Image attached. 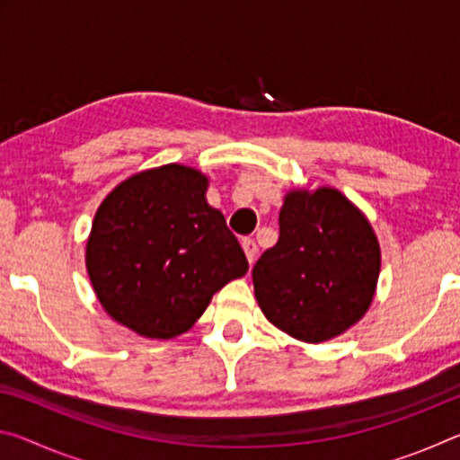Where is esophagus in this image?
Wrapping results in <instances>:
<instances>
[{
	"label": "esophagus",
	"mask_w": 460,
	"mask_h": 460,
	"mask_svg": "<svg viewBox=\"0 0 460 460\" xmlns=\"http://www.w3.org/2000/svg\"><path fill=\"white\" fill-rule=\"evenodd\" d=\"M243 252L249 263H253L255 258H258V245H255L253 239H243Z\"/></svg>",
	"instance_id": "obj_1"
}]
</instances>
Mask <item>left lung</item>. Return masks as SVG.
<instances>
[{
	"instance_id": "8db88e82",
	"label": "left lung",
	"mask_w": 460,
	"mask_h": 460,
	"mask_svg": "<svg viewBox=\"0 0 460 460\" xmlns=\"http://www.w3.org/2000/svg\"><path fill=\"white\" fill-rule=\"evenodd\" d=\"M379 261L369 221L339 190L288 192L278 243L252 271L255 298L268 321L290 337L329 341L367 313Z\"/></svg>"
}]
</instances>
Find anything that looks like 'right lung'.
<instances>
[{
    "instance_id": "add662e5",
    "label": "right lung",
    "mask_w": 460,
    "mask_h": 460,
    "mask_svg": "<svg viewBox=\"0 0 460 460\" xmlns=\"http://www.w3.org/2000/svg\"><path fill=\"white\" fill-rule=\"evenodd\" d=\"M199 170L166 164L123 181L101 202L87 243L107 314L150 339L182 334L247 258Z\"/></svg>"
}]
</instances>
